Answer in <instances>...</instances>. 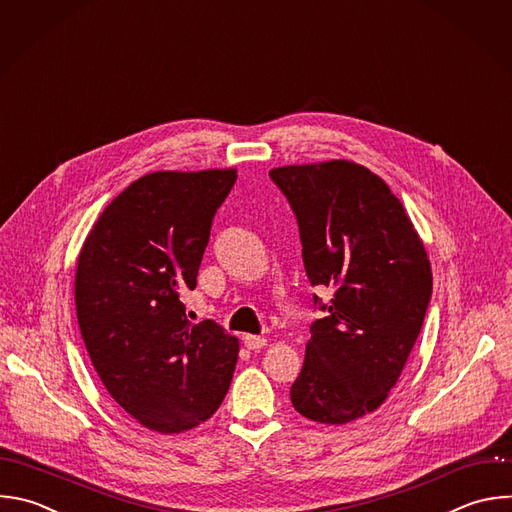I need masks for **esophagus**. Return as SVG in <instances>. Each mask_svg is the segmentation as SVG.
<instances>
[{
	"label": "esophagus",
	"mask_w": 512,
	"mask_h": 512,
	"mask_svg": "<svg viewBox=\"0 0 512 512\" xmlns=\"http://www.w3.org/2000/svg\"><path fill=\"white\" fill-rule=\"evenodd\" d=\"M243 344L247 350H261L267 346V339L261 335H245L243 337Z\"/></svg>",
	"instance_id": "esophagus-1"
}]
</instances>
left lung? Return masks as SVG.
Instances as JSON below:
<instances>
[{
    "label": "left lung",
    "mask_w": 512,
    "mask_h": 512,
    "mask_svg": "<svg viewBox=\"0 0 512 512\" xmlns=\"http://www.w3.org/2000/svg\"><path fill=\"white\" fill-rule=\"evenodd\" d=\"M269 177L297 217L309 283L333 291L327 317L309 327L291 404L313 422L350 424L386 402L406 366L432 295L430 259L370 168L339 158Z\"/></svg>",
    "instance_id": "8db88e82"
}]
</instances>
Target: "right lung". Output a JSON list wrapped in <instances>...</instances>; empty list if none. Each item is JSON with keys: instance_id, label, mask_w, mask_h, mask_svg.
I'll return each instance as SVG.
<instances>
[{"instance_id": "obj_1", "label": "right lung", "mask_w": 512, "mask_h": 512, "mask_svg": "<svg viewBox=\"0 0 512 512\" xmlns=\"http://www.w3.org/2000/svg\"><path fill=\"white\" fill-rule=\"evenodd\" d=\"M237 168L156 170L128 185L90 229L74 299L96 374L140 426L179 434L209 420L229 392L239 339L191 323L179 293L195 289L211 223Z\"/></svg>"}]
</instances>
